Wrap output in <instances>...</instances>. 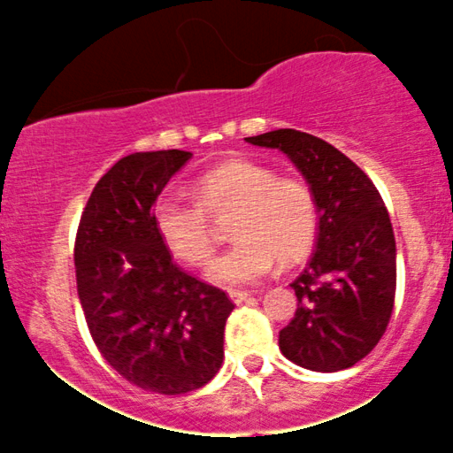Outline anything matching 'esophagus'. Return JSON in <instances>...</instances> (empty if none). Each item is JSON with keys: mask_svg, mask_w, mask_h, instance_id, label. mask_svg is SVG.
<instances>
[{"mask_svg": "<svg viewBox=\"0 0 453 453\" xmlns=\"http://www.w3.org/2000/svg\"><path fill=\"white\" fill-rule=\"evenodd\" d=\"M249 298H251V292H241V289H232L230 292V300L234 304H242Z\"/></svg>", "mask_w": 453, "mask_h": 453, "instance_id": "34e87169", "label": "esophagus"}]
</instances>
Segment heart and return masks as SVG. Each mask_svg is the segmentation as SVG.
<instances>
[{"mask_svg": "<svg viewBox=\"0 0 453 453\" xmlns=\"http://www.w3.org/2000/svg\"><path fill=\"white\" fill-rule=\"evenodd\" d=\"M196 200L161 196L153 223L168 251L189 266H200L212 253L209 212L236 211L230 249L212 259L206 279L221 288L256 283L274 259L300 262L315 244L319 227L317 197L303 179H279L277 170L253 159H230L202 174Z\"/></svg>", "mask_w": 453, "mask_h": 453, "instance_id": "heart-1", "label": "heart"}]
</instances>
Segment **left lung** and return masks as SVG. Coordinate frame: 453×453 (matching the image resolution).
Instances as JSON below:
<instances>
[{
  "label": "left lung",
  "mask_w": 453,
  "mask_h": 453,
  "mask_svg": "<svg viewBox=\"0 0 453 453\" xmlns=\"http://www.w3.org/2000/svg\"><path fill=\"white\" fill-rule=\"evenodd\" d=\"M279 149L317 197L315 253L292 283L294 319L279 332L288 360L315 372H336L360 362L386 332L396 294V241L372 180L326 140L274 129L244 138Z\"/></svg>",
  "instance_id": "8db88e82"
}]
</instances>
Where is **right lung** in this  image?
Instances as JSON below:
<instances>
[{
  "label": "right lung",
  "instance_id": "right-lung-1",
  "mask_svg": "<svg viewBox=\"0 0 453 453\" xmlns=\"http://www.w3.org/2000/svg\"><path fill=\"white\" fill-rule=\"evenodd\" d=\"M189 150L119 159L97 180L76 234V288L97 349L149 392L187 394L223 362L234 311L226 292L183 273L153 223V206Z\"/></svg>",
  "mask_w": 453,
  "mask_h": 453
}]
</instances>
